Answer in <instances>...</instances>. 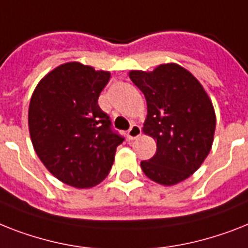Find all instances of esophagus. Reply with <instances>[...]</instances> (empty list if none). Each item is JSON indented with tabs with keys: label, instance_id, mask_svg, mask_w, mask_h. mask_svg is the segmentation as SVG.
Masks as SVG:
<instances>
[{
	"label": "esophagus",
	"instance_id": "obj_1",
	"mask_svg": "<svg viewBox=\"0 0 248 248\" xmlns=\"http://www.w3.org/2000/svg\"><path fill=\"white\" fill-rule=\"evenodd\" d=\"M140 135H141V128H140V126H138V124H132L130 127V130L127 131L128 140H135V139H138Z\"/></svg>",
	"mask_w": 248,
	"mask_h": 248
}]
</instances>
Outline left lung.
Wrapping results in <instances>:
<instances>
[{
	"label": "left lung",
	"instance_id": "left-lung-1",
	"mask_svg": "<svg viewBox=\"0 0 248 248\" xmlns=\"http://www.w3.org/2000/svg\"><path fill=\"white\" fill-rule=\"evenodd\" d=\"M128 76L146 99L142 131L156 142L154 156L141 162L142 172L163 186L187 180L214 141L217 117L210 96L188 70L173 62L153 71L131 70Z\"/></svg>",
	"mask_w": 248,
	"mask_h": 248
}]
</instances>
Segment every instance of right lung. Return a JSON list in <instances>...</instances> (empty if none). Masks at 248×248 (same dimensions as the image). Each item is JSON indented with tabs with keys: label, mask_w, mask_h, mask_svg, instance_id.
Returning <instances> with one entry per match:
<instances>
[{
	"label": "right lung",
	"mask_w": 248,
	"mask_h": 248,
	"mask_svg": "<svg viewBox=\"0 0 248 248\" xmlns=\"http://www.w3.org/2000/svg\"><path fill=\"white\" fill-rule=\"evenodd\" d=\"M109 78V71L66 62L48 72L30 98L28 124L34 150L57 180L75 188L99 185L124 141L98 106Z\"/></svg>",
	"instance_id": "obj_1"
}]
</instances>
